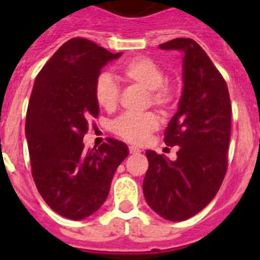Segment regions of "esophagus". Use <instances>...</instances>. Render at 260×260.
Masks as SVG:
<instances>
[{"instance_id":"1","label":"esophagus","mask_w":260,"mask_h":260,"mask_svg":"<svg viewBox=\"0 0 260 260\" xmlns=\"http://www.w3.org/2000/svg\"><path fill=\"white\" fill-rule=\"evenodd\" d=\"M128 152L133 153V155H137V153H141V150H139L138 147L130 146V147H128Z\"/></svg>"}]
</instances>
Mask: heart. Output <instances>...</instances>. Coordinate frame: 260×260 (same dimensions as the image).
<instances>
[{"label": "heart", "instance_id": "obj_1", "mask_svg": "<svg viewBox=\"0 0 260 260\" xmlns=\"http://www.w3.org/2000/svg\"><path fill=\"white\" fill-rule=\"evenodd\" d=\"M119 74L125 82L148 89V103L167 113L176 102V87L167 79L165 70L150 57H135L119 66ZM96 104L104 110H113L119 99V88L116 80L108 73L98 77L93 86ZM158 118L155 113L130 114L117 117L110 122V132L132 144H142L158 128Z\"/></svg>", "mask_w": 260, "mask_h": 260}]
</instances>
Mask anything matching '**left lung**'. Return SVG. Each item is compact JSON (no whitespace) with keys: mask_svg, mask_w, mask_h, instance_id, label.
I'll return each mask as SVG.
<instances>
[{"mask_svg":"<svg viewBox=\"0 0 260 260\" xmlns=\"http://www.w3.org/2000/svg\"><path fill=\"white\" fill-rule=\"evenodd\" d=\"M162 49L183 52V92L165 130L168 146H180L176 161L147 151L143 181L147 203L171 221L203 210L219 191L228 169L232 104L226 82L192 39H173Z\"/></svg>","mask_w":260,"mask_h":260,"instance_id":"obj_1","label":"left lung"}]
</instances>
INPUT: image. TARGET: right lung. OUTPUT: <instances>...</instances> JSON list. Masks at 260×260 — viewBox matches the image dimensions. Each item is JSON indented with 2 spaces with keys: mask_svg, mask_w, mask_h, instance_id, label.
Wrapping results in <instances>:
<instances>
[{
  "mask_svg": "<svg viewBox=\"0 0 260 260\" xmlns=\"http://www.w3.org/2000/svg\"><path fill=\"white\" fill-rule=\"evenodd\" d=\"M119 56L87 39H70L41 69L29 98L26 137L32 177L45 203L70 220L86 219L102 207L114 172L128 155L126 144L112 138L91 151L83 144L99 116L96 79Z\"/></svg>",
  "mask_w": 260,
  "mask_h": 260,
  "instance_id": "add662e5",
  "label": "right lung"
}]
</instances>
